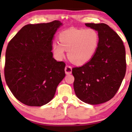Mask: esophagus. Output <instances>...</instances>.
Segmentation results:
<instances>
[{"label": "esophagus", "mask_w": 132, "mask_h": 132, "mask_svg": "<svg viewBox=\"0 0 132 132\" xmlns=\"http://www.w3.org/2000/svg\"><path fill=\"white\" fill-rule=\"evenodd\" d=\"M64 71L65 73H66V75H70V74H71V72H72V68H71L70 66L67 65V66L65 67Z\"/></svg>", "instance_id": "34e87169"}]
</instances>
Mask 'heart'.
<instances>
[{"label": "heart", "instance_id": "b5f03b06", "mask_svg": "<svg viewBox=\"0 0 132 132\" xmlns=\"http://www.w3.org/2000/svg\"><path fill=\"white\" fill-rule=\"evenodd\" d=\"M59 42L52 45V50L57 60H61L68 51V58L76 65H84L94 56L99 46L100 37L92 28L64 30L60 33Z\"/></svg>", "mask_w": 132, "mask_h": 132}]
</instances>
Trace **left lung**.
<instances>
[{"instance_id": "left-lung-1", "label": "left lung", "mask_w": 132, "mask_h": 132, "mask_svg": "<svg viewBox=\"0 0 132 132\" xmlns=\"http://www.w3.org/2000/svg\"><path fill=\"white\" fill-rule=\"evenodd\" d=\"M99 35L97 51L92 60L72 69L74 90L81 101L90 105L107 102L116 95L126 72L125 49L116 31L105 23H86Z\"/></svg>"}]
</instances>
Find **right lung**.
Segmentation results:
<instances>
[{"label":"right lung","instance_id":"1","mask_svg":"<svg viewBox=\"0 0 132 132\" xmlns=\"http://www.w3.org/2000/svg\"><path fill=\"white\" fill-rule=\"evenodd\" d=\"M63 25L58 20L25 25L6 50L5 81L17 100L29 106H42L53 99L65 76V63L53 57L52 40Z\"/></svg>","mask_w":132,"mask_h":132}]
</instances>
